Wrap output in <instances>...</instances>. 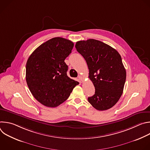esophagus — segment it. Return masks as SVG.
<instances>
[{"label": "esophagus", "mask_w": 150, "mask_h": 150, "mask_svg": "<svg viewBox=\"0 0 150 150\" xmlns=\"http://www.w3.org/2000/svg\"><path fill=\"white\" fill-rule=\"evenodd\" d=\"M78 79L81 81V82H82L83 81V78H82V76H81V75H79V76H78Z\"/></svg>", "instance_id": "1"}]
</instances>
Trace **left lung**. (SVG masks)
<instances>
[{
	"instance_id": "obj_1",
	"label": "left lung",
	"mask_w": 150,
	"mask_h": 150,
	"mask_svg": "<svg viewBox=\"0 0 150 150\" xmlns=\"http://www.w3.org/2000/svg\"><path fill=\"white\" fill-rule=\"evenodd\" d=\"M75 47L86 61L95 94L88 102L98 110L110 109L120 98L126 73L120 54L104 42L88 39L76 42Z\"/></svg>"
}]
</instances>
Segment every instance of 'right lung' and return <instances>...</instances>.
Instances as JSON below:
<instances>
[{"instance_id":"add662e5","label":"right lung","mask_w":150,"mask_h":150,"mask_svg":"<svg viewBox=\"0 0 150 150\" xmlns=\"http://www.w3.org/2000/svg\"><path fill=\"white\" fill-rule=\"evenodd\" d=\"M73 42L54 37L41 45L26 64V81L34 98L49 108L66 101L79 82L67 75L65 59L71 53Z\"/></svg>"}]
</instances>
